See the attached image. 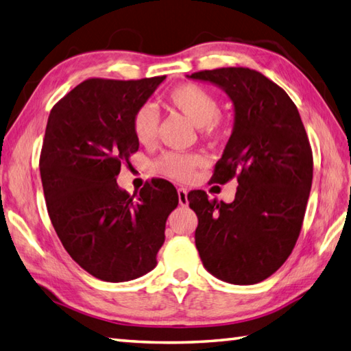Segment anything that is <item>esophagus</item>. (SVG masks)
I'll return each mask as SVG.
<instances>
[{"label":"esophagus","mask_w":351,"mask_h":351,"mask_svg":"<svg viewBox=\"0 0 351 351\" xmlns=\"http://www.w3.org/2000/svg\"><path fill=\"white\" fill-rule=\"evenodd\" d=\"M177 194H178V203H180L182 206H188V191H186V188H178Z\"/></svg>","instance_id":"34e87169"}]
</instances>
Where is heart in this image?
<instances>
[{
    "label": "heart",
    "mask_w": 351,
    "mask_h": 351,
    "mask_svg": "<svg viewBox=\"0 0 351 351\" xmlns=\"http://www.w3.org/2000/svg\"><path fill=\"white\" fill-rule=\"evenodd\" d=\"M169 107L182 113L188 121L200 128L203 134L215 136L220 131V102L208 88L197 84H182L167 95ZM137 142L153 145L157 137V116L154 110L143 105L137 108L131 121ZM202 165V157L197 154L167 153L156 162L157 173L174 180H189L197 167Z\"/></svg>",
    "instance_id": "obj_1"
}]
</instances>
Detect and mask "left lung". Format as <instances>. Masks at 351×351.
I'll return each mask as SVG.
<instances>
[{
  "label": "left lung",
  "instance_id": "8db88e82",
  "mask_svg": "<svg viewBox=\"0 0 351 351\" xmlns=\"http://www.w3.org/2000/svg\"><path fill=\"white\" fill-rule=\"evenodd\" d=\"M220 87L234 104V130L213 180L237 177L235 200L191 191L195 246L204 269L230 284L269 278L292 254L312 188L313 156L298 108L260 71L226 67L188 76Z\"/></svg>",
  "mask_w": 351,
  "mask_h": 351
}]
</instances>
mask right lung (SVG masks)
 <instances>
[{
  "instance_id": "add662e5",
  "label": "right lung",
  "mask_w": 351,
  "mask_h": 351,
  "mask_svg": "<svg viewBox=\"0 0 351 351\" xmlns=\"http://www.w3.org/2000/svg\"><path fill=\"white\" fill-rule=\"evenodd\" d=\"M167 76L87 79L51 108L39 171L53 228L84 270L108 282L136 280L157 264L176 188L153 180L130 195L121 165L138 149L131 121Z\"/></svg>"
}]
</instances>
